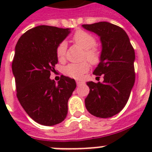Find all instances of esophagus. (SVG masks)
Segmentation results:
<instances>
[{
    "instance_id": "1",
    "label": "esophagus",
    "mask_w": 152,
    "mask_h": 152,
    "mask_svg": "<svg viewBox=\"0 0 152 152\" xmlns=\"http://www.w3.org/2000/svg\"><path fill=\"white\" fill-rule=\"evenodd\" d=\"M76 83H77V85L80 86V85H81V84H82V83H83V82H82V81L77 80V81H76Z\"/></svg>"
}]
</instances>
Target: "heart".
<instances>
[{
	"label": "heart",
	"mask_w": 152,
	"mask_h": 152,
	"mask_svg": "<svg viewBox=\"0 0 152 152\" xmlns=\"http://www.w3.org/2000/svg\"><path fill=\"white\" fill-rule=\"evenodd\" d=\"M72 40L77 46L84 50V57L91 64H97L99 61L101 53L95 46L96 44V39L92 34L83 30H78L73 34ZM56 55L59 61L62 62L65 60L66 43L64 42H61L57 46ZM90 64L88 61L81 62L79 64H69L64 67V72L66 76L78 80L83 77V74L88 72Z\"/></svg>",
	"instance_id": "b5f03b06"
}]
</instances>
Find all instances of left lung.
<instances>
[{"instance_id": "8db88e82", "label": "left lung", "mask_w": 152, "mask_h": 152, "mask_svg": "<svg viewBox=\"0 0 152 152\" xmlns=\"http://www.w3.org/2000/svg\"><path fill=\"white\" fill-rule=\"evenodd\" d=\"M97 34L102 42L100 62L93 72L103 75L102 83L88 82L90 92L85 106L91 114L101 118H111L127 103L135 83V51L126 32L108 22L83 24Z\"/></svg>"}]
</instances>
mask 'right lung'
<instances>
[{"mask_svg":"<svg viewBox=\"0 0 152 152\" xmlns=\"http://www.w3.org/2000/svg\"><path fill=\"white\" fill-rule=\"evenodd\" d=\"M70 33L69 28L41 25L28 30L18 40L12 69L16 96L26 113L40 125L62 122L68 113V101L76 81L61 76L50 80L57 64L56 49Z\"/></svg>","mask_w":152,"mask_h":152,"instance_id":"add662e5","label":"right lung"}]
</instances>
